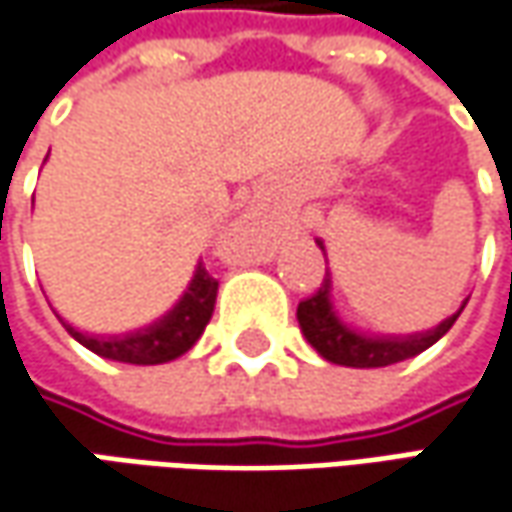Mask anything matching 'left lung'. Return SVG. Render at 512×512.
Masks as SVG:
<instances>
[{"instance_id":"1","label":"left lung","mask_w":512,"mask_h":512,"mask_svg":"<svg viewBox=\"0 0 512 512\" xmlns=\"http://www.w3.org/2000/svg\"><path fill=\"white\" fill-rule=\"evenodd\" d=\"M316 245L322 247V253H325L322 239H316ZM464 305H467V299L453 316H447L444 322L430 327V330H422V333H407V336L364 333L359 327L347 325L339 316V310L333 305V282H330V270H327L322 287L310 299L299 302L296 319H299V327H302L310 347L327 362L342 364V367H387V364L413 359L422 350H427L430 344L439 342L444 333L453 327V322L459 319Z\"/></svg>"}]
</instances>
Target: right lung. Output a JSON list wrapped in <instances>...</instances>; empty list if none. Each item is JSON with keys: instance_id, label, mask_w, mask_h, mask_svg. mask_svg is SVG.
Masks as SVG:
<instances>
[{"instance_id": "right-lung-1", "label": "right lung", "mask_w": 512, "mask_h": 512, "mask_svg": "<svg viewBox=\"0 0 512 512\" xmlns=\"http://www.w3.org/2000/svg\"><path fill=\"white\" fill-rule=\"evenodd\" d=\"M216 293H219V282L207 273L199 259L193 279L185 293L179 296V302L170 307L162 319L139 327V330H128L119 336H110V333L102 336V333H85V330L65 322L59 313L56 316L76 342L85 344L90 353H96L102 359L125 364H165L185 356L187 350L199 342V336L205 333L207 322L213 316Z\"/></svg>"}]
</instances>
